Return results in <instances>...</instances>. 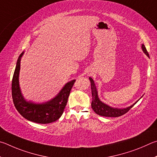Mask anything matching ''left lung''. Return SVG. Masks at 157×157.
Returning a JSON list of instances; mask_svg holds the SVG:
<instances>
[{"mask_svg":"<svg viewBox=\"0 0 157 157\" xmlns=\"http://www.w3.org/2000/svg\"><path fill=\"white\" fill-rule=\"evenodd\" d=\"M142 49L143 52L147 55V56L150 58L149 54L147 51L146 48H145V45L144 44H142ZM90 83H91V89H92V108L93 110L94 111L96 114H97L100 116L102 117H118L122 116L125 113L130 110V109L132 108V107L135 105V104L138 102L139 100L136 102L134 103L132 105L126 108H115L110 107L109 105H108L107 104L103 103L101 101L99 98L98 97V92L96 87L95 83L93 79L92 78H89Z\"/></svg>","mask_w":157,"mask_h":157,"instance_id":"1","label":"left lung"}]
</instances>
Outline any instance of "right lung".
<instances>
[{
	"instance_id": "obj_1",
	"label": "right lung",
	"mask_w": 157,
	"mask_h": 157,
	"mask_svg": "<svg viewBox=\"0 0 157 157\" xmlns=\"http://www.w3.org/2000/svg\"><path fill=\"white\" fill-rule=\"evenodd\" d=\"M23 54L24 52L18 57L12 78V95L15 108L21 116L30 121L40 124L56 121L63 113L67 105L68 97L76 80L66 83L59 94L48 102L34 103L31 101H27L22 95L19 86L21 59Z\"/></svg>"
}]
</instances>
